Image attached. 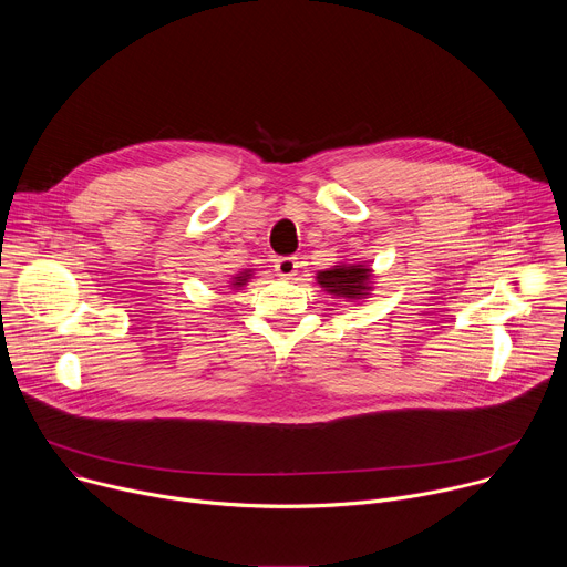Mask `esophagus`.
<instances>
[{"instance_id": "esophagus-1", "label": "esophagus", "mask_w": 567, "mask_h": 567, "mask_svg": "<svg viewBox=\"0 0 567 567\" xmlns=\"http://www.w3.org/2000/svg\"><path fill=\"white\" fill-rule=\"evenodd\" d=\"M276 274L285 280H291L298 274V258L296 256H282L276 260Z\"/></svg>"}]
</instances>
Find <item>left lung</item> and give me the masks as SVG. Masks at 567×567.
<instances>
[{
	"instance_id": "1",
	"label": "left lung",
	"mask_w": 567,
	"mask_h": 567,
	"mask_svg": "<svg viewBox=\"0 0 567 567\" xmlns=\"http://www.w3.org/2000/svg\"><path fill=\"white\" fill-rule=\"evenodd\" d=\"M370 280V269L361 265H341L328 271L318 274V282L326 287V291L334 296H346V298H359L365 296Z\"/></svg>"
}]
</instances>
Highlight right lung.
Listing matches in <instances>:
<instances>
[{"label":"right lung","instance_id":"obj_1","mask_svg":"<svg viewBox=\"0 0 567 567\" xmlns=\"http://www.w3.org/2000/svg\"><path fill=\"white\" fill-rule=\"evenodd\" d=\"M245 282H247L245 276H237V282H235V285H245Z\"/></svg>","mask_w":567,"mask_h":567}]
</instances>
